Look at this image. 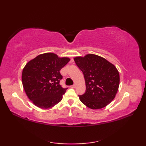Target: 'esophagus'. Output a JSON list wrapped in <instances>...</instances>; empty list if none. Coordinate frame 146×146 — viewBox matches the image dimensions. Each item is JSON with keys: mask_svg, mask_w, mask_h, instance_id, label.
Masks as SVG:
<instances>
[{"mask_svg": "<svg viewBox=\"0 0 146 146\" xmlns=\"http://www.w3.org/2000/svg\"><path fill=\"white\" fill-rule=\"evenodd\" d=\"M70 87H71V88H75V87H76V85H71V86H70Z\"/></svg>", "mask_w": 146, "mask_h": 146, "instance_id": "1", "label": "esophagus"}]
</instances>
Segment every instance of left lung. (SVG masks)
<instances>
[{
    "mask_svg": "<svg viewBox=\"0 0 146 146\" xmlns=\"http://www.w3.org/2000/svg\"><path fill=\"white\" fill-rule=\"evenodd\" d=\"M74 60L85 80L86 91L79 95L80 101L92 109L106 107L114 99L119 86L120 76L116 67L93 54L75 57Z\"/></svg>",
    "mask_w": 146,
    "mask_h": 146,
    "instance_id": "8db88e82",
    "label": "left lung"
}]
</instances>
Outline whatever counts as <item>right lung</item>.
I'll return each instance as SVG.
<instances>
[{
  "label": "right lung",
  "instance_id": "add662e5",
  "mask_svg": "<svg viewBox=\"0 0 146 146\" xmlns=\"http://www.w3.org/2000/svg\"><path fill=\"white\" fill-rule=\"evenodd\" d=\"M70 60L47 52L26 64L22 73V82L27 96L36 106L47 109L61 102L68 88L60 85L63 78L60 71Z\"/></svg>",
  "mask_w": 146,
  "mask_h": 146
}]
</instances>
